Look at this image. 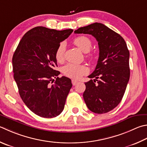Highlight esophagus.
I'll use <instances>...</instances> for the list:
<instances>
[{
	"label": "esophagus",
	"mask_w": 147,
	"mask_h": 147,
	"mask_svg": "<svg viewBox=\"0 0 147 147\" xmlns=\"http://www.w3.org/2000/svg\"><path fill=\"white\" fill-rule=\"evenodd\" d=\"M77 83H78V81L75 80H72V84H73V85H75Z\"/></svg>",
	"instance_id": "esophagus-1"
}]
</instances>
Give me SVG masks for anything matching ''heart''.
Instances as JSON below:
<instances>
[{
	"label": "heart",
	"mask_w": 147,
	"mask_h": 147,
	"mask_svg": "<svg viewBox=\"0 0 147 147\" xmlns=\"http://www.w3.org/2000/svg\"><path fill=\"white\" fill-rule=\"evenodd\" d=\"M74 44L84 53H88L91 49L92 44L89 38L85 36H80L76 37L73 40ZM66 44L65 42H61L58 45L55 52V58L58 62H63L65 59V53ZM87 57L93 59L94 55L89 54ZM62 72L64 75L74 79H80L82 76L89 73V69L85 65H78L74 63H68L63 67Z\"/></svg>",
	"instance_id": "b5f03b06"
}]
</instances>
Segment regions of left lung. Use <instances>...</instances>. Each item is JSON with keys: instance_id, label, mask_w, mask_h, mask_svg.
<instances>
[{"instance_id": "1", "label": "left lung", "mask_w": 147, "mask_h": 147, "mask_svg": "<svg viewBox=\"0 0 147 147\" xmlns=\"http://www.w3.org/2000/svg\"><path fill=\"white\" fill-rule=\"evenodd\" d=\"M74 33L91 34L98 41L99 58L95 70L89 76L95 79L85 83L83 96L90 111L108 113L121 101L129 80V51L126 42L118 33L101 23L80 28Z\"/></svg>"}]
</instances>
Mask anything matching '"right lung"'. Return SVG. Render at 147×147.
<instances>
[{
    "label": "right lung",
    "mask_w": 147,
    "mask_h": 147,
    "mask_svg": "<svg viewBox=\"0 0 147 147\" xmlns=\"http://www.w3.org/2000/svg\"><path fill=\"white\" fill-rule=\"evenodd\" d=\"M73 31L35 27L23 36L13 54V76L20 98L33 113L42 118H52L61 114L73 85L70 78L58 77L60 73L55 69L56 50Z\"/></svg>",
    "instance_id": "1"
}]
</instances>
